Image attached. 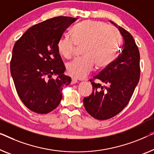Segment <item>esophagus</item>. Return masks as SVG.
Wrapping results in <instances>:
<instances>
[{
    "instance_id": "34e87169",
    "label": "esophagus",
    "mask_w": 154,
    "mask_h": 154,
    "mask_svg": "<svg viewBox=\"0 0 154 154\" xmlns=\"http://www.w3.org/2000/svg\"><path fill=\"white\" fill-rule=\"evenodd\" d=\"M78 82V81L76 79H72V82H71V83H72V85L73 84H76Z\"/></svg>"
}]
</instances>
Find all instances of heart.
Wrapping results in <instances>:
<instances>
[{
	"label": "heart",
	"mask_w": 154,
	"mask_h": 154,
	"mask_svg": "<svg viewBox=\"0 0 154 154\" xmlns=\"http://www.w3.org/2000/svg\"><path fill=\"white\" fill-rule=\"evenodd\" d=\"M72 38L62 37L58 40V53L65 59H71L76 47H82L81 59L66 64V72L75 79H83L93 69L104 68L114 61L120 42L117 29L105 22L86 20L77 25L71 32Z\"/></svg>",
	"instance_id": "heart-1"
}]
</instances>
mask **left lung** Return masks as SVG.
<instances>
[{
  "label": "left lung",
  "instance_id": "obj_1",
  "mask_svg": "<svg viewBox=\"0 0 154 154\" xmlns=\"http://www.w3.org/2000/svg\"><path fill=\"white\" fill-rule=\"evenodd\" d=\"M121 33L124 39L120 54L115 61L91 80L93 91L83 99L84 106L95 119L106 120L115 117L127 106L139 82L140 53L130 33L110 21Z\"/></svg>",
  "mask_w": 154,
  "mask_h": 154
}]
</instances>
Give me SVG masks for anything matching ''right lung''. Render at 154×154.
<instances>
[{
	"instance_id": "obj_1",
	"label": "right lung",
	"mask_w": 154,
	"mask_h": 154,
	"mask_svg": "<svg viewBox=\"0 0 154 154\" xmlns=\"http://www.w3.org/2000/svg\"><path fill=\"white\" fill-rule=\"evenodd\" d=\"M76 18L56 17L32 26L15 43L10 71L20 99L28 109L46 114L58 106L62 87L72 79L64 74L57 44ZM53 75L55 79H51Z\"/></svg>"
}]
</instances>
